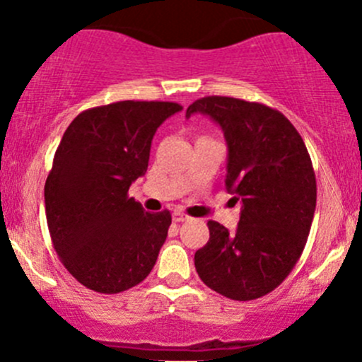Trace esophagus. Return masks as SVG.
<instances>
[{
    "label": "esophagus",
    "mask_w": 362,
    "mask_h": 362,
    "mask_svg": "<svg viewBox=\"0 0 362 362\" xmlns=\"http://www.w3.org/2000/svg\"><path fill=\"white\" fill-rule=\"evenodd\" d=\"M187 219H189V216L184 214V212H180V211H175V212H173V221H175V223L187 221Z\"/></svg>",
    "instance_id": "obj_1"
}]
</instances>
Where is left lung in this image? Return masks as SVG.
<instances>
[{"label":"left lung","instance_id":"obj_1","mask_svg":"<svg viewBox=\"0 0 362 362\" xmlns=\"http://www.w3.org/2000/svg\"><path fill=\"white\" fill-rule=\"evenodd\" d=\"M202 112L228 144L225 185L241 202L234 234L209 221L207 245L194 253L205 286L227 298L255 300L279 288L298 262L316 209V177L302 135L279 110L257 101L205 96Z\"/></svg>","mask_w":362,"mask_h":362}]
</instances>
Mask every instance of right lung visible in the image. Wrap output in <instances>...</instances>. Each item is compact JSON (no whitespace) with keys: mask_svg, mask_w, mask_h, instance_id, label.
Instances as JSON below:
<instances>
[{"mask_svg":"<svg viewBox=\"0 0 362 362\" xmlns=\"http://www.w3.org/2000/svg\"><path fill=\"white\" fill-rule=\"evenodd\" d=\"M178 110L173 101H116L83 110L64 132L44 185L46 221L64 268L93 291H127L157 262L171 214L146 212L128 187Z\"/></svg>","mask_w":362,"mask_h":362,"instance_id":"add662e5","label":"right lung"}]
</instances>
